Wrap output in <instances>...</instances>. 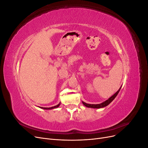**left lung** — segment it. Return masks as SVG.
I'll return each mask as SVG.
<instances>
[{"label": "left lung", "mask_w": 148, "mask_h": 148, "mask_svg": "<svg viewBox=\"0 0 148 148\" xmlns=\"http://www.w3.org/2000/svg\"><path fill=\"white\" fill-rule=\"evenodd\" d=\"M120 88H120V89H119V90H118L117 92H116L113 96H111L110 98H109V99H107V101H106L104 102L101 103V104H86V102H83V104H84V106H85L87 107H91V108L99 109V108H102V107H106V106H108V105L110 104V103L115 99V97L117 96L118 93L119 92V91H120Z\"/></svg>", "instance_id": "left-lung-1"}]
</instances>
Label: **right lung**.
<instances>
[{
  "label": "right lung",
  "instance_id": "right-lung-1",
  "mask_svg": "<svg viewBox=\"0 0 148 148\" xmlns=\"http://www.w3.org/2000/svg\"><path fill=\"white\" fill-rule=\"evenodd\" d=\"M59 106H60V104H57V106L51 107H41V108H42V109H47V110H48V109H54V108H57V107H58Z\"/></svg>",
  "mask_w": 148,
  "mask_h": 148
}]
</instances>
